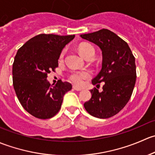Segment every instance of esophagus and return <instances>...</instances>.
Masks as SVG:
<instances>
[{"instance_id": "esophagus-1", "label": "esophagus", "mask_w": 155, "mask_h": 155, "mask_svg": "<svg viewBox=\"0 0 155 155\" xmlns=\"http://www.w3.org/2000/svg\"><path fill=\"white\" fill-rule=\"evenodd\" d=\"M73 88L74 89V90L77 91H82V88H81V87H79L76 86V85H73Z\"/></svg>"}]
</instances>
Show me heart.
<instances>
[{"instance_id":"heart-1","label":"heart","mask_w":155,"mask_h":155,"mask_svg":"<svg viewBox=\"0 0 155 155\" xmlns=\"http://www.w3.org/2000/svg\"><path fill=\"white\" fill-rule=\"evenodd\" d=\"M79 51L81 55L84 57L85 58H87L88 57H94L95 54V49L89 43H82L79 46ZM65 51L63 50L59 56V60H62L64 56ZM91 75L90 73L86 70H82V71H73L70 73V80L73 83L79 85H82L85 83V81L88 79L90 78Z\"/></svg>"}]
</instances>
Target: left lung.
I'll use <instances>...</instances> for the list:
<instances>
[{
	"label": "left lung",
	"mask_w": 155,
	"mask_h": 155,
	"mask_svg": "<svg viewBox=\"0 0 155 155\" xmlns=\"http://www.w3.org/2000/svg\"><path fill=\"white\" fill-rule=\"evenodd\" d=\"M101 48L102 69L91 81L100 86L104 82L102 91L91 89V98L84 104V107L92 116L107 118L116 115L127 104L136 83L135 58L127 43L108 29L81 34Z\"/></svg>",
	"instance_id": "8db88e82"
}]
</instances>
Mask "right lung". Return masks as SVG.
<instances>
[{"mask_svg": "<svg viewBox=\"0 0 155 155\" xmlns=\"http://www.w3.org/2000/svg\"><path fill=\"white\" fill-rule=\"evenodd\" d=\"M75 35L39 34L26 42L16 53L12 64V83L23 108L40 119L52 118L60 110L71 84L58 81L54 85L47 74L58 67L62 49Z\"/></svg>", "mask_w": 155, "mask_h": 155, "instance_id": "1", "label": "right lung"}]
</instances>
